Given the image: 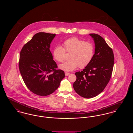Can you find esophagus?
I'll return each mask as SVG.
<instances>
[{
  "mask_svg": "<svg viewBox=\"0 0 133 133\" xmlns=\"http://www.w3.org/2000/svg\"><path fill=\"white\" fill-rule=\"evenodd\" d=\"M65 76H69L70 75V73H68V72H65Z\"/></svg>",
  "mask_w": 133,
  "mask_h": 133,
  "instance_id": "esophagus-1",
  "label": "esophagus"
}]
</instances>
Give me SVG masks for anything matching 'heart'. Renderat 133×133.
Masks as SVG:
<instances>
[{
    "label": "heart",
    "instance_id": "1",
    "mask_svg": "<svg viewBox=\"0 0 133 133\" xmlns=\"http://www.w3.org/2000/svg\"><path fill=\"white\" fill-rule=\"evenodd\" d=\"M63 48L58 46L53 51L55 60L61 63L65 60V52L70 53L69 60L60 65L59 68L65 71H71L79 67L84 68L90 63L94 53V46L91 43L73 37L66 40L63 43Z\"/></svg>",
    "mask_w": 133,
    "mask_h": 133
}]
</instances>
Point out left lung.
<instances>
[{"label": "left lung", "instance_id": "obj_1", "mask_svg": "<svg viewBox=\"0 0 133 133\" xmlns=\"http://www.w3.org/2000/svg\"><path fill=\"white\" fill-rule=\"evenodd\" d=\"M95 44V54L92 60L82 71L75 73L77 79L73 84L76 93L85 98H91L100 94L112 76L114 63L112 49L104 38L92 33Z\"/></svg>", "mask_w": 133, "mask_h": 133}]
</instances>
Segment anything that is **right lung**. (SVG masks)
<instances>
[{"label": "right lung", "mask_w": 133, "mask_h": 133, "mask_svg": "<svg viewBox=\"0 0 133 133\" xmlns=\"http://www.w3.org/2000/svg\"><path fill=\"white\" fill-rule=\"evenodd\" d=\"M55 34L39 32L23 46L20 53L19 68L27 87L35 94L46 96L57 89L65 73L56 69L50 44Z\"/></svg>", "instance_id": "1"}]
</instances>
